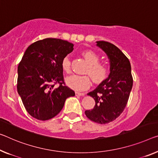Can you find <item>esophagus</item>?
<instances>
[{
	"instance_id": "34e87169",
	"label": "esophagus",
	"mask_w": 158,
	"mask_h": 158,
	"mask_svg": "<svg viewBox=\"0 0 158 158\" xmlns=\"http://www.w3.org/2000/svg\"><path fill=\"white\" fill-rule=\"evenodd\" d=\"M76 96H83V95H85V93H80V92H76Z\"/></svg>"
}]
</instances>
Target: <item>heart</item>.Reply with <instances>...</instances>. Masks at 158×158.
I'll list each match as a JSON object with an SVG mask.
<instances>
[{"label":"heart","instance_id":"heart-1","mask_svg":"<svg viewBox=\"0 0 158 158\" xmlns=\"http://www.w3.org/2000/svg\"><path fill=\"white\" fill-rule=\"evenodd\" d=\"M82 56L85 58L88 65L85 73L89 74L96 83L102 82L107 77L110 73V68L106 63L99 61L100 57L93 51H85L82 52ZM63 71L66 73L71 72V60L69 56H65L61 62ZM88 75L77 76L73 75L66 78V84L71 88L77 91L85 90L91 85V78Z\"/></svg>","mask_w":158,"mask_h":158}]
</instances>
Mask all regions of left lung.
I'll list each match as a JSON object with an SVG mask.
<instances>
[{"mask_svg":"<svg viewBox=\"0 0 158 158\" xmlns=\"http://www.w3.org/2000/svg\"><path fill=\"white\" fill-rule=\"evenodd\" d=\"M110 59V73L106 80L87 95L95 101V105L85 114L89 120L100 124L110 123L120 116L127 106L133 86L131 66L129 60L113 44L97 42Z\"/></svg>","mask_w":158,"mask_h":158,"instance_id":"8db88e82","label":"left lung"}]
</instances>
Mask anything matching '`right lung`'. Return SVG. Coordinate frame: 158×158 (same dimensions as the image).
Returning a JSON list of instances; mask_svg holds the SVG:
<instances>
[{
	"label": "right lung",
	"mask_w": 158,
	"mask_h": 158,
	"mask_svg": "<svg viewBox=\"0 0 158 158\" xmlns=\"http://www.w3.org/2000/svg\"><path fill=\"white\" fill-rule=\"evenodd\" d=\"M73 44L60 39L47 38L28 47L18 68L17 89L27 111L38 120L56 116L65 99L75 92L65 85L62 60ZM60 84L55 89L56 84Z\"/></svg>",
	"instance_id": "add662e5"
}]
</instances>
